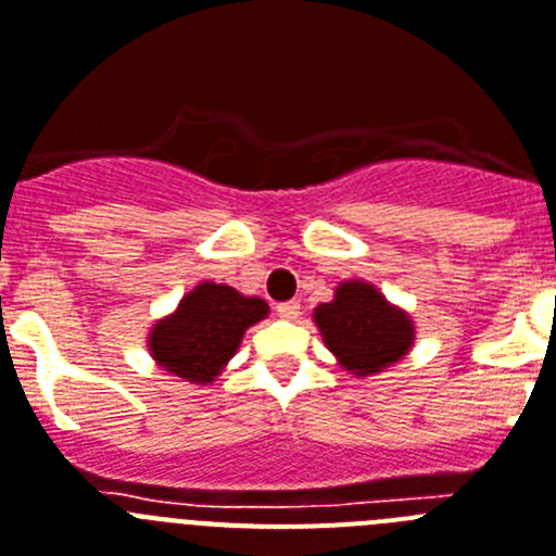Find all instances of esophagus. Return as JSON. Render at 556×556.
<instances>
[{"instance_id": "1", "label": "esophagus", "mask_w": 556, "mask_h": 556, "mask_svg": "<svg viewBox=\"0 0 556 556\" xmlns=\"http://www.w3.org/2000/svg\"><path fill=\"white\" fill-rule=\"evenodd\" d=\"M277 316L285 318V321H296L299 318V302H282L277 307Z\"/></svg>"}]
</instances>
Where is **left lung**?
Wrapping results in <instances>:
<instances>
[{
    "label": "left lung",
    "instance_id": "obj_1",
    "mask_svg": "<svg viewBox=\"0 0 556 556\" xmlns=\"http://www.w3.org/2000/svg\"><path fill=\"white\" fill-rule=\"evenodd\" d=\"M321 341L352 378H371L403 361L414 346L412 316L366 279L338 282L330 302L313 311Z\"/></svg>",
    "mask_w": 556,
    "mask_h": 556
}]
</instances>
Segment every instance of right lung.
Instances as JSON below:
<instances>
[{
  "instance_id": "add662e5",
  "label": "right lung",
  "mask_w": 556,
  "mask_h": 556,
  "mask_svg": "<svg viewBox=\"0 0 556 556\" xmlns=\"http://www.w3.org/2000/svg\"><path fill=\"white\" fill-rule=\"evenodd\" d=\"M268 316L260 296H245L231 285L198 282L178 307L148 332V352L156 366L187 383L210 386L224 375L240 350L245 330Z\"/></svg>"
}]
</instances>
